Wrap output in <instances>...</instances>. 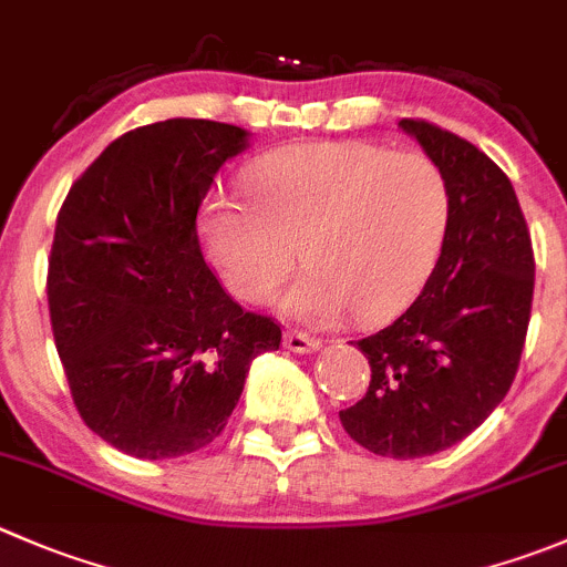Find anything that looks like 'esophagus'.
Wrapping results in <instances>:
<instances>
[{
    "mask_svg": "<svg viewBox=\"0 0 567 567\" xmlns=\"http://www.w3.org/2000/svg\"><path fill=\"white\" fill-rule=\"evenodd\" d=\"M285 346H288L290 351H296V354H307V351H316L318 346H321V340L310 338V334L301 332V329H288V332H285Z\"/></svg>",
    "mask_w": 567,
    "mask_h": 567,
    "instance_id": "1",
    "label": "esophagus"
}]
</instances>
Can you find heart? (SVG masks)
I'll return each instance as SVG.
<instances>
[{
    "mask_svg": "<svg viewBox=\"0 0 567 567\" xmlns=\"http://www.w3.org/2000/svg\"><path fill=\"white\" fill-rule=\"evenodd\" d=\"M249 188L255 205L229 194L207 202L213 262L235 296L266 301L301 249L307 271L285 310L307 323L404 310L435 268L452 213L446 174L430 155L362 141L277 152Z\"/></svg>",
    "mask_w": 567,
    "mask_h": 567,
    "instance_id": "b5f03b06",
    "label": "heart"
}]
</instances>
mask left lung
<instances>
[{"label": "left lung", "mask_w": 567, "mask_h": 567, "mask_svg": "<svg viewBox=\"0 0 567 567\" xmlns=\"http://www.w3.org/2000/svg\"><path fill=\"white\" fill-rule=\"evenodd\" d=\"M399 124L446 174L452 213L417 299L357 340L371 382L340 423L368 452L412 460L468 437L507 395L532 318L535 251L513 183L485 152L423 118Z\"/></svg>", "instance_id": "obj_1"}]
</instances>
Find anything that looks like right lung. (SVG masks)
<instances>
[{
    "mask_svg": "<svg viewBox=\"0 0 567 567\" xmlns=\"http://www.w3.org/2000/svg\"><path fill=\"white\" fill-rule=\"evenodd\" d=\"M246 132L207 118L137 126L76 177L58 213L47 299L76 412L137 460L199 452L227 426L251 360L282 327L207 266L202 199Z\"/></svg>",
    "mask_w": 567,
    "mask_h": 567,
    "instance_id": "obj_1",
    "label": "right lung"
}]
</instances>
